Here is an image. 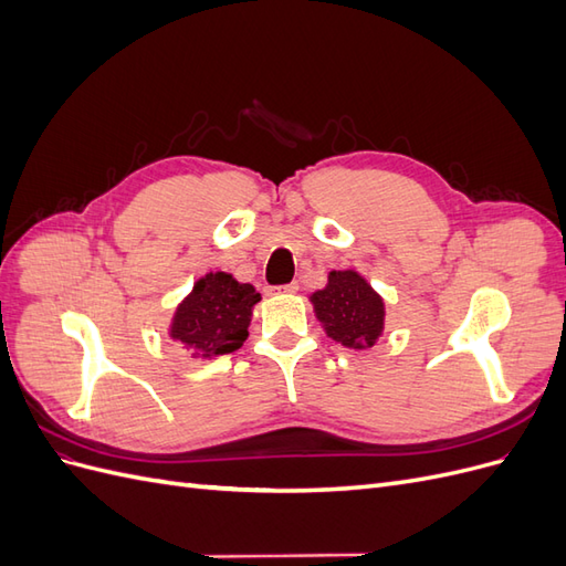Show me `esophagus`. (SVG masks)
Here are the masks:
<instances>
[{
  "instance_id": "esophagus-1",
  "label": "esophagus",
  "mask_w": 566,
  "mask_h": 566,
  "mask_svg": "<svg viewBox=\"0 0 566 566\" xmlns=\"http://www.w3.org/2000/svg\"><path fill=\"white\" fill-rule=\"evenodd\" d=\"M300 290V285L293 281V283H287V285H283V287H276V290H269V293H285V295H295Z\"/></svg>"
}]
</instances>
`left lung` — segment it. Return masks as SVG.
<instances>
[{
	"label": "left lung",
	"instance_id": "left-lung-1",
	"mask_svg": "<svg viewBox=\"0 0 566 566\" xmlns=\"http://www.w3.org/2000/svg\"><path fill=\"white\" fill-rule=\"evenodd\" d=\"M310 302L325 335L342 347L370 349L385 333V300L356 269L331 271Z\"/></svg>",
	"mask_w": 566,
	"mask_h": 566
}]
</instances>
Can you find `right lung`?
Here are the masks:
<instances>
[{
    "label": "right lung",
    "instance_id": "obj_1",
    "mask_svg": "<svg viewBox=\"0 0 566 566\" xmlns=\"http://www.w3.org/2000/svg\"><path fill=\"white\" fill-rule=\"evenodd\" d=\"M262 300L252 283L227 271H208L193 283L167 325V337L193 358H217L243 347L254 304Z\"/></svg>",
    "mask_w": 566,
    "mask_h": 566
}]
</instances>
